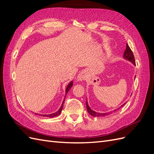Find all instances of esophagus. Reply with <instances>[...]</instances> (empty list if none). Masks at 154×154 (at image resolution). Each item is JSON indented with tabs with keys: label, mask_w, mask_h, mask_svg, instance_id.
Wrapping results in <instances>:
<instances>
[{
	"label": "esophagus",
	"mask_w": 154,
	"mask_h": 154,
	"mask_svg": "<svg viewBox=\"0 0 154 154\" xmlns=\"http://www.w3.org/2000/svg\"><path fill=\"white\" fill-rule=\"evenodd\" d=\"M86 78V74L85 72H81L78 75V81H83Z\"/></svg>",
	"instance_id": "1"
}]
</instances>
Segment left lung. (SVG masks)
<instances>
[{"label":"left lung","mask_w":154,"mask_h":154,"mask_svg":"<svg viewBox=\"0 0 154 154\" xmlns=\"http://www.w3.org/2000/svg\"><path fill=\"white\" fill-rule=\"evenodd\" d=\"M123 58L125 59H126L127 60H128L129 62H132L134 66H136V62H135V58H134V54H133V53L132 50L130 49V47L128 46V45L127 44V48H126L125 52H124V54H123ZM136 77V76H135ZM125 105V103L122 105V106H123V105ZM86 106H87V111L89 113L91 116H94V117H100V116H107L110 114V113L112 112H114V111H116L117 110L119 109L121 107L120 106L119 108L117 109H115L114 111H110V112H106V113H100V112H96L92 110L89 106H88V102H87V100L86 101Z\"/></svg>","instance_id":"1"}]
</instances>
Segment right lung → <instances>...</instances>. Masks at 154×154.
I'll return each instance as SVG.
<instances>
[{
  "instance_id": "obj_1",
  "label": "right lung",
  "mask_w": 154,
  "mask_h": 154,
  "mask_svg": "<svg viewBox=\"0 0 154 154\" xmlns=\"http://www.w3.org/2000/svg\"><path fill=\"white\" fill-rule=\"evenodd\" d=\"M73 85V82L71 81V82H70L68 85L67 86V88L66 89V95L67 94V93L69 92V91L71 89V88L72 87V86ZM64 101H65V98L63 99V101L62 102V106L61 107H60V109L57 111L56 112L54 113H53V114H37V113H35V114H37V115H40L42 116H44V117H48V118H54L55 117V116H57L58 115L60 114V113H61V112L62 110V109H63V103H64Z\"/></svg>"
}]
</instances>
